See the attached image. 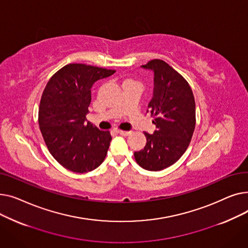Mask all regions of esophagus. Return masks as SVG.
<instances>
[{
    "mask_svg": "<svg viewBox=\"0 0 248 248\" xmlns=\"http://www.w3.org/2000/svg\"><path fill=\"white\" fill-rule=\"evenodd\" d=\"M117 133H119L121 136H124V137H126V136H128L129 134H131V132L122 131V129H117Z\"/></svg>",
    "mask_w": 248,
    "mask_h": 248,
    "instance_id": "esophagus-1",
    "label": "esophagus"
}]
</instances>
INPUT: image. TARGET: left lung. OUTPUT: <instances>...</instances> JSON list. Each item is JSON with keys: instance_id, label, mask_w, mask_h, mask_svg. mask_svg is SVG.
I'll return each mask as SVG.
<instances>
[{"instance_id": "left-lung-1", "label": "left lung", "mask_w": 248, "mask_h": 248, "mask_svg": "<svg viewBox=\"0 0 248 248\" xmlns=\"http://www.w3.org/2000/svg\"><path fill=\"white\" fill-rule=\"evenodd\" d=\"M142 67L155 75L149 108L155 131L145 134L146 147L134 155L145 170L161 171L175 164L189 147L196 125V107L188 81L167 62L153 59Z\"/></svg>"}]
</instances>
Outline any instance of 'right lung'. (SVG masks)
Masks as SVG:
<instances>
[{
  "label": "right lung",
  "mask_w": 248,
  "mask_h": 248,
  "mask_svg": "<svg viewBox=\"0 0 248 248\" xmlns=\"http://www.w3.org/2000/svg\"><path fill=\"white\" fill-rule=\"evenodd\" d=\"M114 72L82 63L67 64L53 74L43 90L39 127L52 157L69 171L90 172L106 159L110 133L86 122V114L91 86Z\"/></svg>",
  "instance_id": "1"
}]
</instances>
